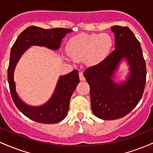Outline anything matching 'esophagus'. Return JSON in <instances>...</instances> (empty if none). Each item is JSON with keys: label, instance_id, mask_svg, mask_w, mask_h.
Instances as JSON below:
<instances>
[{"label": "esophagus", "instance_id": "34e87169", "mask_svg": "<svg viewBox=\"0 0 153 153\" xmlns=\"http://www.w3.org/2000/svg\"><path fill=\"white\" fill-rule=\"evenodd\" d=\"M79 78H80V80H81V81H83V80H85V77H84L82 72H80V73H79Z\"/></svg>", "mask_w": 153, "mask_h": 153}]
</instances>
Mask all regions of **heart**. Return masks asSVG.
Returning a JSON list of instances; mask_svg holds the SVG:
<instances>
[{
    "label": "heart",
    "instance_id": "heart-1",
    "mask_svg": "<svg viewBox=\"0 0 153 153\" xmlns=\"http://www.w3.org/2000/svg\"><path fill=\"white\" fill-rule=\"evenodd\" d=\"M111 46V37L107 34H80L69 40L67 49L73 60L85 58L88 65L93 66L106 58Z\"/></svg>",
    "mask_w": 153,
    "mask_h": 153
}]
</instances>
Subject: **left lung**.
Listing matches in <instances>:
<instances>
[{
  "label": "left lung",
  "instance_id": "obj_1",
  "mask_svg": "<svg viewBox=\"0 0 153 153\" xmlns=\"http://www.w3.org/2000/svg\"><path fill=\"white\" fill-rule=\"evenodd\" d=\"M115 50L102 62L88 68L83 75L90 85L91 109L98 118L114 120L130 113L140 102L146 82V65L143 50L134 34L127 26H113ZM129 65L127 80L114 81L119 65Z\"/></svg>",
  "mask_w": 153,
  "mask_h": 153
}]
</instances>
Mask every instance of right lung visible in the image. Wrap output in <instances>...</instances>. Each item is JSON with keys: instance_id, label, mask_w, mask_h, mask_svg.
Instances as JSON below:
<instances>
[{"instance_id": "right-lung-1", "label": "right lung", "mask_w": 153, "mask_h": 153, "mask_svg": "<svg viewBox=\"0 0 153 153\" xmlns=\"http://www.w3.org/2000/svg\"><path fill=\"white\" fill-rule=\"evenodd\" d=\"M71 31H73L72 29L63 28L45 29L38 26H29L21 33L10 50L8 81L12 99L23 114L34 122L54 124L65 118L72 94L80 82L78 72L75 70L59 77L53 94L49 101L41 106H32L24 103L17 94L13 78L16 66L22 54L31 46L45 47L57 50L62 39Z\"/></svg>"}]
</instances>
